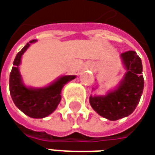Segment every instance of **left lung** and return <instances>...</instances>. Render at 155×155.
Masks as SVG:
<instances>
[{
    "mask_svg": "<svg viewBox=\"0 0 155 155\" xmlns=\"http://www.w3.org/2000/svg\"><path fill=\"white\" fill-rule=\"evenodd\" d=\"M127 68L120 86L104 97H90V104L104 118L116 121L130 115L140 101L144 87L141 58L136 51L121 54Z\"/></svg>",
    "mask_w": 155,
    "mask_h": 155,
    "instance_id": "left-lung-1",
    "label": "left lung"
}]
</instances>
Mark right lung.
I'll return each instance as SVG.
<instances>
[{
  "instance_id": "add662e5",
  "label": "right lung",
  "mask_w": 155,
  "mask_h": 155,
  "mask_svg": "<svg viewBox=\"0 0 155 155\" xmlns=\"http://www.w3.org/2000/svg\"><path fill=\"white\" fill-rule=\"evenodd\" d=\"M36 42L35 39L27 43L17 54L14 61V67L10 73L9 90L15 105L23 113L32 118H43L51 114L61 100V91L63 86L74 80V75H67L58 79L51 86L40 89L25 87L21 81L19 72V65L21 56L24 54L30 44Z\"/></svg>"
}]
</instances>
